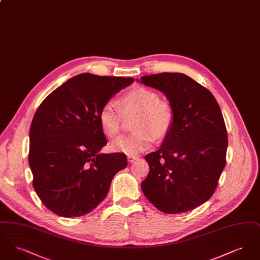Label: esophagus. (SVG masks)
<instances>
[{"label": "esophagus", "mask_w": 260, "mask_h": 260, "mask_svg": "<svg viewBox=\"0 0 260 260\" xmlns=\"http://www.w3.org/2000/svg\"><path fill=\"white\" fill-rule=\"evenodd\" d=\"M137 159H139L138 156H133V155H128L127 156V161H129V162H134Z\"/></svg>", "instance_id": "obj_1"}]
</instances>
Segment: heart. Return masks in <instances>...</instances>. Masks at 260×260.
<instances>
[{
  "label": "heart",
  "instance_id": "1",
  "mask_svg": "<svg viewBox=\"0 0 260 260\" xmlns=\"http://www.w3.org/2000/svg\"><path fill=\"white\" fill-rule=\"evenodd\" d=\"M121 109L115 102H106L99 112V122L105 136L115 137L121 131L124 115L136 113L134 132L119 137L110 145L115 152L135 155L148 149L156 138L167 136L174 124L175 114L173 105L160 99L152 89L139 87L133 88L120 99Z\"/></svg>",
  "mask_w": 260,
  "mask_h": 260
}]
</instances>
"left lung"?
Returning <instances> with one entry per match:
<instances>
[{
    "label": "left lung",
    "instance_id": "1",
    "mask_svg": "<svg viewBox=\"0 0 260 260\" xmlns=\"http://www.w3.org/2000/svg\"><path fill=\"white\" fill-rule=\"evenodd\" d=\"M173 105L175 119L159 150L149 153L141 189L166 213H181L207 202L226 164L227 131L220 107L208 88L181 73L140 78Z\"/></svg>",
    "mask_w": 260,
    "mask_h": 260
}]
</instances>
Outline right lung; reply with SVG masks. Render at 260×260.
Wrapping results in <instances>:
<instances>
[{
    "label": "right lung",
    "mask_w": 260,
    "mask_h": 260,
    "mask_svg": "<svg viewBox=\"0 0 260 260\" xmlns=\"http://www.w3.org/2000/svg\"><path fill=\"white\" fill-rule=\"evenodd\" d=\"M134 78L83 73L54 89L30 126L28 161L42 203L64 217L82 216L106 197L114 175L127 166L124 154H100L107 144L100 108Z\"/></svg>",
    "instance_id": "1"
}]
</instances>
